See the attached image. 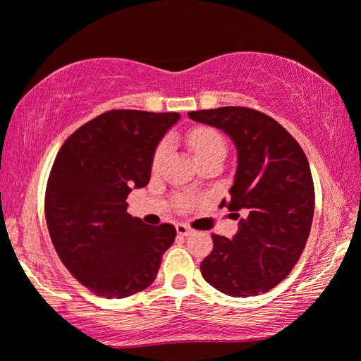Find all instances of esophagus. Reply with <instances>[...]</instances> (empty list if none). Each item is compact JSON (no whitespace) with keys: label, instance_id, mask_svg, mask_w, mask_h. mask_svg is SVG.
Returning a JSON list of instances; mask_svg holds the SVG:
<instances>
[{"label":"esophagus","instance_id":"obj_1","mask_svg":"<svg viewBox=\"0 0 361 361\" xmlns=\"http://www.w3.org/2000/svg\"><path fill=\"white\" fill-rule=\"evenodd\" d=\"M176 230H177V233L182 235V236H189V235L194 233V228H190V226L185 225V224H177Z\"/></svg>","mask_w":361,"mask_h":361}]
</instances>
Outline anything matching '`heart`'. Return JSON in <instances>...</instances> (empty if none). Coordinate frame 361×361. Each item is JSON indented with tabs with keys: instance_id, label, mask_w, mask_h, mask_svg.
I'll list each match as a JSON object with an SVG mask.
<instances>
[{
	"instance_id": "b5f03b06",
	"label": "heart",
	"mask_w": 361,
	"mask_h": 361,
	"mask_svg": "<svg viewBox=\"0 0 361 361\" xmlns=\"http://www.w3.org/2000/svg\"><path fill=\"white\" fill-rule=\"evenodd\" d=\"M185 140L189 142L190 149L194 151V156L197 161H205L210 159V157H225L226 152V145L225 140L221 137L219 131L212 130V128L207 126H197L192 128V130L187 131ZM169 154V141L164 140L157 145L154 154H152V171H159L162 164H164L166 157ZM190 204L189 197H182L180 205L187 207Z\"/></svg>"
}]
</instances>
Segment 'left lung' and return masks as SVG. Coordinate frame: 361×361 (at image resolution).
Instances as JSON below:
<instances>
[{
	"instance_id": "left-lung-1",
	"label": "left lung",
	"mask_w": 361,
	"mask_h": 361,
	"mask_svg": "<svg viewBox=\"0 0 361 361\" xmlns=\"http://www.w3.org/2000/svg\"><path fill=\"white\" fill-rule=\"evenodd\" d=\"M189 116L233 140L238 167L221 207L246 214L233 240L212 235L214 250L202 261V276L233 298L266 293L289 276L307 243L315 204L307 157L278 121L253 108L221 106Z\"/></svg>"
}]
</instances>
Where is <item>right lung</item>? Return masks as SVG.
<instances>
[{"mask_svg":"<svg viewBox=\"0 0 361 361\" xmlns=\"http://www.w3.org/2000/svg\"><path fill=\"white\" fill-rule=\"evenodd\" d=\"M179 113L110 110L72 133L46 187V221L59 258L100 298L123 299L156 279L174 243L171 224L126 212L131 187L147 185L152 154Z\"/></svg>","mask_w":361,"mask_h":361,"instance_id":"obj_1","label":"right lung"}]
</instances>
